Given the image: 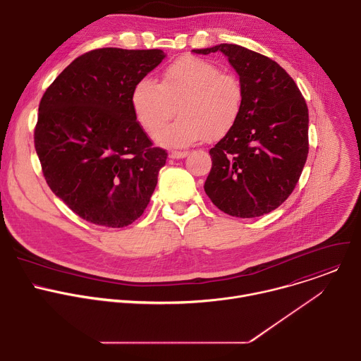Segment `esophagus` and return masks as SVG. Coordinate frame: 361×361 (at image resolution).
<instances>
[{
  "label": "esophagus",
  "instance_id": "obj_1",
  "mask_svg": "<svg viewBox=\"0 0 361 361\" xmlns=\"http://www.w3.org/2000/svg\"><path fill=\"white\" fill-rule=\"evenodd\" d=\"M187 156V151H171L170 152V157L171 159H184Z\"/></svg>",
  "mask_w": 361,
  "mask_h": 361
}]
</instances>
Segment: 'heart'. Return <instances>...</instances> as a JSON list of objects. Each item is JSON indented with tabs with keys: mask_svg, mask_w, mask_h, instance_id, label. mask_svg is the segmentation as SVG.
<instances>
[{
	"mask_svg": "<svg viewBox=\"0 0 361 361\" xmlns=\"http://www.w3.org/2000/svg\"><path fill=\"white\" fill-rule=\"evenodd\" d=\"M131 102L137 120L151 135L177 110L180 118L159 134V141L187 147L204 138L219 141L233 131L244 107V88L235 74L223 73L213 61L183 56L164 68L161 82L138 81Z\"/></svg>",
	"mask_w": 361,
	"mask_h": 361,
	"instance_id": "obj_1",
	"label": "heart"
}]
</instances>
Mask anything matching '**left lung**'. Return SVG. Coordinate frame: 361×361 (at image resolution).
Returning <instances> with one entry per match:
<instances>
[{"instance_id": "obj_1", "label": "left lung", "mask_w": 361, "mask_h": 361, "mask_svg": "<svg viewBox=\"0 0 361 361\" xmlns=\"http://www.w3.org/2000/svg\"><path fill=\"white\" fill-rule=\"evenodd\" d=\"M221 53L244 88L233 131L212 149L204 191L228 216L267 214L293 192L308 154V110L294 80L271 59L235 44L194 49Z\"/></svg>"}]
</instances>
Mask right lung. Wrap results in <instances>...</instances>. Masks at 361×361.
<instances>
[{"label": "right lung", "mask_w": 361, "mask_h": 361, "mask_svg": "<svg viewBox=\"0 0 361 361\" xmlns=\"http://www.w3.org/2000/svg\"><path fill=\"white\" fill-rule=\"evenodd\" d=\"M161 49L98 48L45 90L34 145L48 187L81 219L120 228L144 213L167 151L137 121L133 90Z\"/></svg>", "instance_id": "right-lung-1"}]
</instances>
